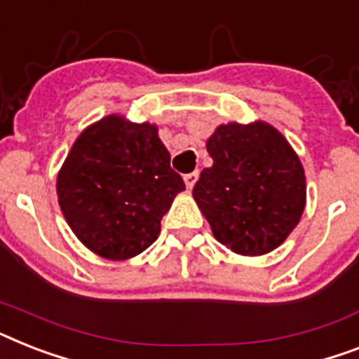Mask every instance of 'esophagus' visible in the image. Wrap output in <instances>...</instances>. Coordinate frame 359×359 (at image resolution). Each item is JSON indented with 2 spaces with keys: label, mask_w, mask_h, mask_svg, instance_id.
<instances>
[{
  "label": "esophagus",
  "mask_w": 359,
  "mask_h": 359,
  "mask_svg": "<svg viewBox=\"0 0 359 359\" xmlns=\"http://www.w3.org/2000/svg\"><path fill=\"white\" fill-rule=\"evenodd\" d=\"M197 179H199V171H191V173L184 175V182H186V186H188V189L194 188L195 182H197Z\"/></svg>",
  "instance_id": "obj_1"
}]
</instances>
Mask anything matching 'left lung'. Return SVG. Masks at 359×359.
<instances>
[{"label": "left lung", "mask_w": 359, "mask_h": 359, "mask_svg": "<svg viewBox=\"0 0 359 359\" xmlns=\"http://www.w3.org/2000/svg\"><path fill=\"white\" fill-rule=\"evenodd\" d=\"M214 160L194 199L215 240L245 256L276 249L301 219L304 170L295 151L267 123H229L206 142Z\"/></svg>", "instance_id": "obj_1"}]
</instances>
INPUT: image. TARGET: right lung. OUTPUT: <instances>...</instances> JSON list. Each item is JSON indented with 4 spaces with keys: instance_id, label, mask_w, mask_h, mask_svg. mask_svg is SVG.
<instances>
[{
    "instance_id": "1",
    "label": "right lung",
    "mask_w": 359,
    "mask_h": 359,
    "mask_svg": "<svg viewBox=\"0 0 359 359\" xmlns=\"http://www.w3.org/2000/svg\"><path fill=\"white\" fill-rule=\"evenodd\" d=\"M184 188L156 127L119 116L101 119L79 136L57 179L68 225L84 245L109 260L144 252Z\"/></svg>"
}]
</instances>
